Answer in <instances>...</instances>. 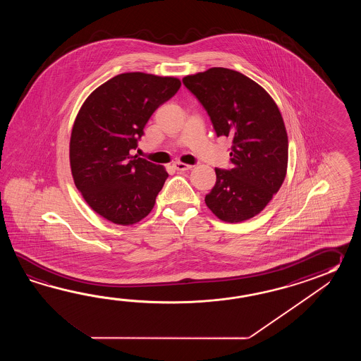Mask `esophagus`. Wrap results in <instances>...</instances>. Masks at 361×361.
Returning <instances> with one entry per match:
<instances>
[{
    "label": "esophagus",
    "mask_w": 361,
    "mask_h": 361,
    "mask_svg": "<svg viewBox=\"0 0 361 361\" xmlns=\"http://www.w3.org/2000/svg\"><path fill=\"white\" fill-rule=\"evenodd\" d=\"M174 168L178 170V171H184V170H190L192 168V165H188V164H184V162H174Z\"/></svg>",
    "instance_id": "1"
}]
</instances>
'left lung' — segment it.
<instances>
[{
	"label": "left lung",
	"instance_id": "left-lung-1",
	"mask_svg": "<svg viewBox=\"0 0 361 361\" xmlns=\"http://www.w3.org/2000/svg\"><path fill=\"white\" fill-rule=\"evenodd\" d=\"M183 84L205 108L216 137L232 140V169L215 168L205 196L221 221L253 218L280 190L288 166V135L276 103L262 86L233 69L214 67L185 76Z\"/></svg>",
	"mask_w": 361,
	"mask_h": 361
}]
</instances>
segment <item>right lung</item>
Wrapping results in <instances>:
<instances>
[{"mask_svg": "<svg viewBox=\"0 0 361 361\" xmlns=\"http://www.w3.org/2000/svg\"><path fill=\"white\" fill-rule=\"evenodd\" d=\"M179 87L174 77L121 73L97 87L80 109L69 142L72 176L89 207L109 222L134 224L154 207L169 174L130 152L149 117Z\"/></svg>", "mask_w": 361, "mask_h": 361, "instance_id": "add662e5", "label": "right lung"}]
</instances>
